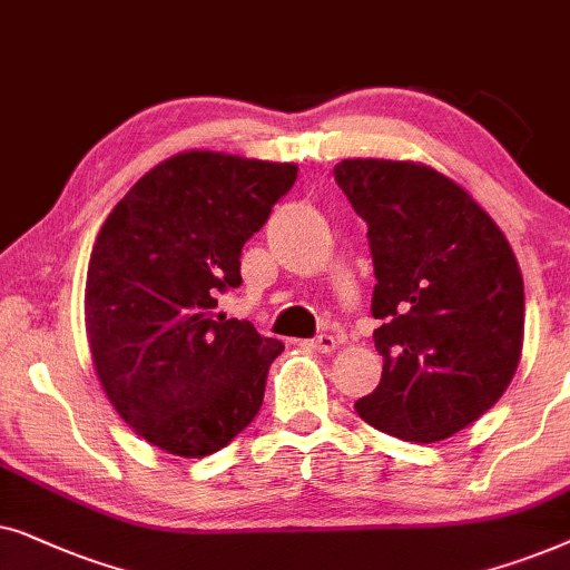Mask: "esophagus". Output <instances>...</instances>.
<instances>
[{"mask_svg": "<svg viewBox=\"0 0 570 570\" xmlns=\"http://www.w3.org/2000/svg\"><path fill=\"white\" fill-rule=\"evenodd\" d=\"M307 346L309 348H315V352H333V348H336V338L331 336V333H321V336H315L313 341H307Z\"/></svg>", "mask_w": 570, "mask_h": 570, "instance_id": "1", "label": "esophagus"}]
</instances>
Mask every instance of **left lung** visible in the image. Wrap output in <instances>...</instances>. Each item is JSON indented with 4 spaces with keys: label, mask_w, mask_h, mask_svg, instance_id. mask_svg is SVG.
Segmentation results:
<instances>
[{
    "label": "left lung",
    "mask_w": 570,
    "mask_h": 570,
    "mask_svg": "<svg viewBox=\"0 0 570 570\" xmlns=\"http://www.w3.org/2000/svg\"><path fill=\"white\" fill-rule=\"evenodd\" d=\"M333 177L367 222L383 375L354 404L375 430L438 443L511 385L523 278L505 234L464 187L414 161L344 158Z\"/></svg>",
    "instance_id": "obj_1"
}]
</instances>
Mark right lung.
Returning a JSON list of instances; mask_svg holds the SVG:
<instances>
[{
    "label": "right lung",
    "mask_w": 570,
    "mask_h": 570,
    "mask_svg": "<svg viewBox=\"0 0 570 570\" xmlns=\"http://www.w3.org/2000/svg\"><path fill=\"white\" fill-rule=\"evenodd\" d=\"M294 179L297 164L185 150L142 174L98 232L90 360L111 406L156 449L210 456L261 412L284 344L218 313V297L242 284V247Z\"/></svg>",
    "instance_id": "add662e5"
}]
</instances>
